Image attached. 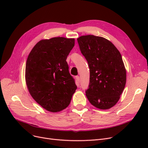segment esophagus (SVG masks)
Segmentation results:
<instances>
[{
    "label": "esophagus",
    "mask_w": 148,
    "mask_h": 148,
    "mask_svg": "<svg viewBox=\"0 0 148 148\" xmlns=\"http://www.w3.org/2000/svg\"><path fill=\"white\" fill-rule=\"evenodd\" d=\"M75 79H76V80L77 82H80V77L79 76H76L75 77Z\"/></svg>",
    "instance_id": "34e87169"
}]
</instances>
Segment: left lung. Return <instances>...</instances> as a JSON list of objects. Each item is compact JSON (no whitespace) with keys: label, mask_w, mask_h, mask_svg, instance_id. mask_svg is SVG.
Here are the masks:
<instances>
[{"label":"left lung","mask_w":148,"mask_h":148,"mask_svg":"<svg viewBox=\"0 0 148 148\" xmlns=\"http://www.w3.org/2000/svg\"><path fill=\"white\" fill-rule=\"evenodd\" d=\"M77 41L90 69L86 95L95 107L109 109L118 103L126 84V69L121 54L110 41L103 37L82 36Z\"/></svg>","instance_id":"8db88e82"}]
</instances>
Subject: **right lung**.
<instances>
[{
    "label": "right lung",
    "instance_id": "add662e5",
    "mask_svg": "<svg viewBox=\"0 0 148 148\" xmlns=\"http://www.w3.org/2000/svg\"><path fill=\"white\" fill-rule=\"evenodd\" d=\"M74 38L54 37L39 41L27 59L25 79L35 101L45 110L58 112L66 108L77 89L66 61Z\"/></svg>",
    "mask_w": 148,
    "mask_h": 148
}]
</instances>
